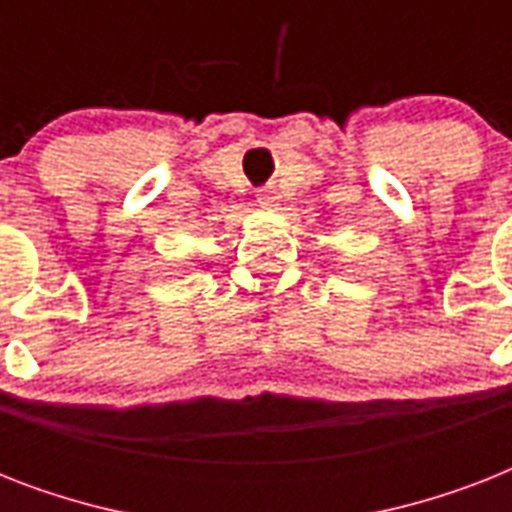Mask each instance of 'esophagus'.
Segmentation results:
<instances>
[{
    "label": "esophagus",
    "mask_w": 512,
    "mask_h": 512,
    "mask_svg": "<svg viewBox=\"0 0 512 512\" xmlns=\"http://www.w3.org/2000/svg\"><path fill=\"white\" fill-rule=\"evenodd\" d=\"M276 201H279V196H276V191H271V188H263V191L257 193V204H260V207H276Z\"/></svg>",
    "instance_id": "obj_1"
}]
</instances>
